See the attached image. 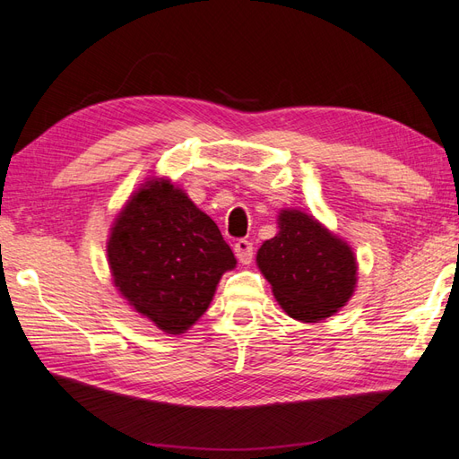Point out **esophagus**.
<instances>
[{
    "mask_svg": "<svg viewBox=\"0 0 459 459\" xmlns=\"http://www.w3.org/2000/svg\"><path fill=\"white\" fill-rule=\"evenodd\" d=\"M233 251L241 264H251V260H253V243L251 241L239 239L233 245Z\"/></svg>",
    "mask_w": 459,
    "mask_h": 459,
    "instance_id": "esophagus-1",
    "label": "esophagus"
}]
</instances>
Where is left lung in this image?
Segmentation results:
<instances>
[{
    "mask_svg": "<svg viewBox=\"0 0 459 459\" xmlns=\"http://www.w3.org/2000/svg\"><path fill=\"white\" fill-rule=\"evenodd\" d=\"M258 268L281 308L300 322L335 314L354 293L351 247L299 211H283L280 233L258 248Z\"/></svg>",
    "mask_w": 459,
    "mask_h": 459,
    "instance_id": "8db88e82",
    "label": "left lung"
}]
</instances>
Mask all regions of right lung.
Listing matches in <instances>:
<instances>
[{
    "label": "right lung",
    "mask_w": 459,
    "mask_h": 459,
    "mask_svg": "<svg viewBox=\"0 0 459 459\" xmlns=\"http://www.w3.org/2000/svg\"><path fill=\"white\" fill-rule=\"evenodd\" d=\"M115 285L159 329L179 335L206 312L235 256L214 221L169 182H147L108 239Z\"/></svg>",
    "instance_id": "right-lung-1"
}]
</instances>
